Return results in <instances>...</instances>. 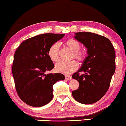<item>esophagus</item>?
<instances>
[{"label": "esophagus", "instance_id": "obj_1", "mask_svg": "<svg viewBox=\"0 0 126 126\" xmlns=\"http://www.w3.org/2000/svg\"><path fill=\"white\" fill-rule=\"evenodd\" d=\"M65 79H67V80H71L72 79V77L69 75H65Z\"/></svg>", "mask_w": 126, "mask_h": 126}]
</instances>
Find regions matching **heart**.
Listing matches in <instances>:
<instances>
[{
	"label": "heart",
	"mask_w": 126,
	"mask_h": 126,
	"mask_svg": "<svg viewBox=\"0 0 126 126\" xmlns=\"http://www.w3.org/2000/svg\"><path fill=\"white\" fill-rule=\"evenodd\" d=\"M64 45L67 48L73 51L72 58H75L80 62L85 61L87 57V52L84 49L80 48V44L78 40L74 39H68L64 42ZM49 58L53 62H58L60 59V49L57 43H54L51 46L48 51ZM78 68V64L75 61L70 62H61L56 64L55 70L57 72L64 74H70L75 71Z\"/></svg>",
	"instance_id": "1"
}]
</instances>
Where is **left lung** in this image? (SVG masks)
Listing matches in <instances>:
<instances>
[{
    "mask_svg": "<svg viewBox=\"0 0 126 126\" xmlns=\"http://www.w3.org/2000/svg\"><path fill=\"white\" fill-rule=\"evenodd\" d=\"M74 38L87 48L88 56L72 76L79 83L78 89L72 95L80 103H94L107 93L115 71L114 46L109 39L95 33L76 32ZM80 72L84 73L80 74Z\"/></svg>",
    "mask_w": 126,
    "mask_h": 126,
    "instance_id": "1",
    "label": "left lung"
}]
</instances>
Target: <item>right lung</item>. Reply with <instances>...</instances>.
I'll return each mask as SVG.
<instances>
[{
  "label": "right lung",
  "instance_id": "right-lung-1",
  "mask_svg": "<svg viewBox=\"0 0 126 126\" xmlns=\"http://www.w3.org/2000/svg\"><path fill=\"white\" fill-rule=\"evenodd\" d=\"M63 34L44 33L23 42L15 51L12 72L19 98L28 105L42 107L54 96L53 85L65 79L61 73L47 74L54 64L48 51Z\"/></svg>",
  "mask_w": 126,
  "mask_h": 126
}]
</instances>
